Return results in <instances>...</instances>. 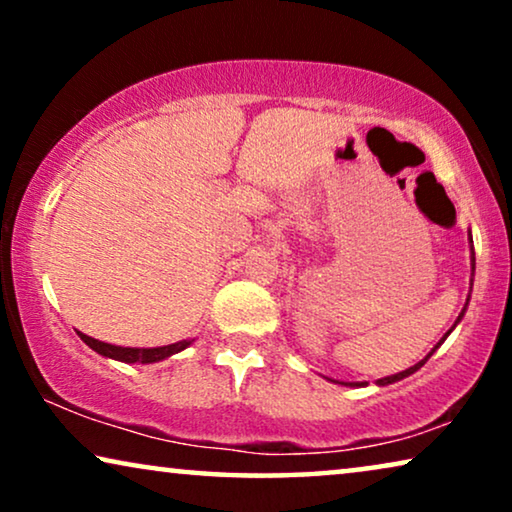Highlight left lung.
<instances>
[{"mask_svg":"<svg viewBox=\"0 0 512 512\" xmlns=\"http://www.w3.org/2000/svg\"><path fill=\"white\" fill-rule=\"evenodd\" d=\"M471 244H473V240H471ZM471 265H473V270H475V254H473V251H471ZM471 286H473V279H471ZM466 305H468V303H466ZM464 312H466V307H464V310H461V314H459V319H457V324H459V321H461V317H464ZM457 324H454V326H457ZM454 326H452V328H454ZM452 328H450V331H452ZM450 331H447V333L443 335V340H440V342H438V345L431 349V352H429V356H431L433 352H436V349H438L440 345H443V342H445V338H447V335H450ZM429 356H426V359H429ZM426 359H424V361H426ZM424 361H419V363H415V366H412V368H408V370H403V373H396V375L382 377V380H377V384H382V387H384V384H391V382H398V380H403V377H408V375H412V373H415V370H419V368H422V366H424Z\"/></svg>","mask_w":512,"mask_h":512,"instance_id":"obj_1","label":"left lung"}]
</instances>
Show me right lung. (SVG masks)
Segmentation results:
<instances>
[{
  "label": "right lung",
  "mask_w": 512,
  "mask_h": 512,
  "mask_svg": "<svg viewBox=\"0 0 512 512\" xmlns=\"http://www.w3.org/2000/svg\"><path fill=\"white\" fill-rule=\"evenodd\" d=\"M79 335H81V340L86 342L90 349H95L97 354L109 356V359H116V361H123V363H156V361H163V359H167V356H172V354L181 352V349H186L193 342V340H181V342H174V345H165V347L139 349V347L109 345V342L95 340L86 333H79Z\"/></svg>",
  "instance_id": "obj_1"
}]
</instances>
